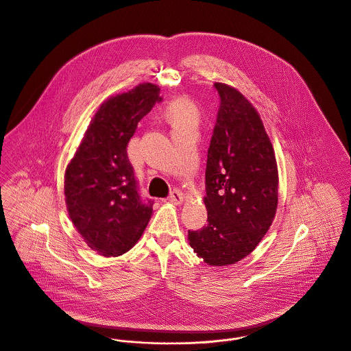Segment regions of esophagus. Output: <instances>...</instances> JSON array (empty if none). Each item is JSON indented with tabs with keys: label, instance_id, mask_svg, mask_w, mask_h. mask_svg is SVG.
<instances>
[{
	"label": "esophagus",
	"instance_id": "obj_1",
	"mask_svg": "<svg viewBox=\"0 0 351 351\" xmlns=\"http://www.w3.org/2000/svg\"><path fill=\"white\" fill-rule=\"evenodd\" d=\"M167 200L170 201V202H173V204H181L182 200H184V196H182V193H181L180 191L174 189V191L170 192Z\"/></svg>",
	"mask_w": 351,
	"mask_h": 351
}]
</instances>
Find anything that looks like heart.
I'll return each mask as SVG.
<instances>
[{"label":"heart","mask_w":351,"mask_h":351,"mask_svg":"<svg viewBox=\"0 0 351 351\" xmlns=\"http://www.w3.org/2000/svg\"><path fill=\"white\" fill-rule=\"evenodd\" d=\"M167 116L173 124L178 123H195L196 120V110L193 105L186 100L174 101L169 109Z\"/></svg>","instance_id":"heart-1"}]
</instances>
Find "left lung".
<instances>
[{
	"instance_id": "obj_1",
	"label": "left lung",
	"mask_w": 351,
	"mask_h": 351,
	"mask_svg": "<svg viewBox=\"0 0 351 351\" xmlns=\"http://www.w3.org/2000/svg\"><path fill=\"white\" fill-rule=\"evenodd\" d=\"M220 97L205 169L206 224L188 232L210 266L232 265L256 247L276 215L278 171L262 120L237 89L216 82Z\"/></svg>"
}]
</instances>
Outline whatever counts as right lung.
<instances>
[{"instance_id": "1", "label": "right lung", "mask_w": 351, "mask_h": 351, "mask_svg": "<svg viewBox=\"0 0 351 351\" xmlns=\"http://www.w3.org/2000/svg\"><path fill=\"white\" fill-rule=\"evenodd\" d=\"M160 89L141 84L105 101L64 174L70 219L92 250L116 256L134 247L152 213L127 155L138 123L160 102Z\"/></svg>"}]
</instances>
